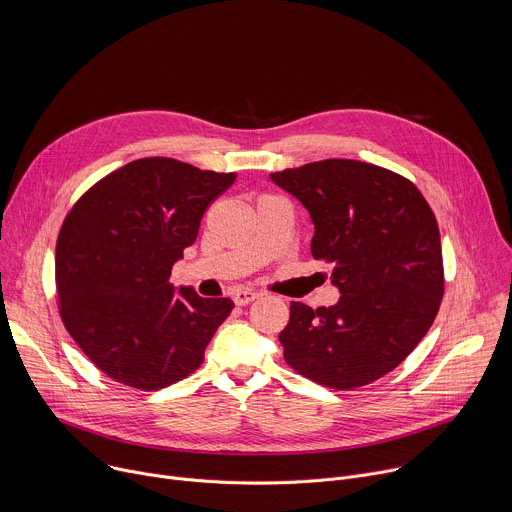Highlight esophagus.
Listing matches in <instances>:
<instances>
[{
  "mask_svg": "<svg viewBox=\"0 0 512 512\" xmlns=\"http://www.w3.org/2000/svg\"><path fill=\"white\" fill-rule=\"evenodd\" d=\"M257 298H259V294H255V291H251V289H237L235 296H233L237 306H247V304L255 302Z\"/></svg>",
  "mask_w": 512,
  "mask_h": 512,
  "instance_id": "obj_1",
  "label": "esophagus"
}]
</instances>
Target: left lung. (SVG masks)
I'll use <instances>...</instances> for the list:
<instances>
[{
	"label": "left lung",
	"mask_w": 512,
	"mask_h": 512,
	"mask_svg": "<svg viewBox=\"0 0 512 512\" xmlns=\"http://www.w3.org/2000/svg\"><path fill=\"white\" fill-rule=\"evenodd\" d=\"M316 227L314 259L332 267L338 304L291 302L279 334L283 358L302 377L350 391L411 354L444 298L440 229L417 186L375 164L322 160L273 172Z\"/></svg>",
	"instance_id": "8db88e82"
}]
</instances>
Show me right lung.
Wrapping results in <instances>:
<instances>
[{"mask_svg": "<svg viewBox=\"0 0 512 512\" xmlns=\"http://www.w3.org/2000/svg\"><path fill=\"white\" fill-rule=\"evenodd\" d=\"M237 174L141 158L107 174L66 214L56 241L58 312L109 379L158 391L192 375L235 304L174 291L172 267Z\"/></svg>", "mask_w": 512, "mask_h": 512, "instance_id": "right-lung-1", "label": "right lung"}]
</instances>
